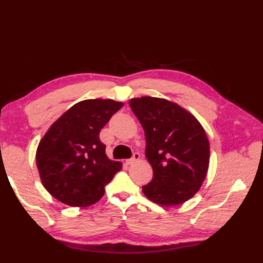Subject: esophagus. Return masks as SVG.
<instances>
[{
	"label": "esophagus",
	"mask_w": 263,
	"mask_h": 263,
	"mask_svg": "<svg viewBox=\"0 0 263 263\" xmlns=\"http://www.w3.org/2000/svg\"><path fill=\"white\" fill-rule=\"evenodd\" d=\"M139 159H140V154L135 153V154H133V157L130 158V159H126L125 163H126L127 165H131V164H133V163H136V161H138Z\"/></svg>",
	"instance_id": "1"
}]
</instances>
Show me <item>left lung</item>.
<instances>
[{
	"label": "left lung",
	"mask_w": 263,
	"mask_h": 263,
	"mask_svg": "<svg viewBox=\"0 0 263 263\" xmlns=\"http://www.w3.org/2000/svg\"><path fill=\"white\" fill-rule=\"evenodd\" d=\"M128 105L144 130L146 157L154 172L143 194L160 205L185 202L202 186L209 168L210 144L203 126L165 98H132Z\"/></svg>",
	"instance_id": "left-lung-1"
}]
</instances>
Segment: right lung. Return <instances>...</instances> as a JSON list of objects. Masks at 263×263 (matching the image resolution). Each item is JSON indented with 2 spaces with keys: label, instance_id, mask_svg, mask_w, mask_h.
Instances as JSON below:
<instances>
[{
  "label": "right lung",
  "instance_id": "obj_1",
  "mask_svg": "<svg viewBox=\"0 0 263 263\" xmlns=\"http://www.w3.org/2000/svg\"><path fill=\"white\" fill-rule=\"evenodd\" d=\"M124 103L86 99L49 126L38 143L37 168L47 192L70 206H89L103 198L105 185L122 170L107 157L99 132Z\"/></svg>",
  "mask_w": 263,
  "mask_h": 263
}]
</instances>
